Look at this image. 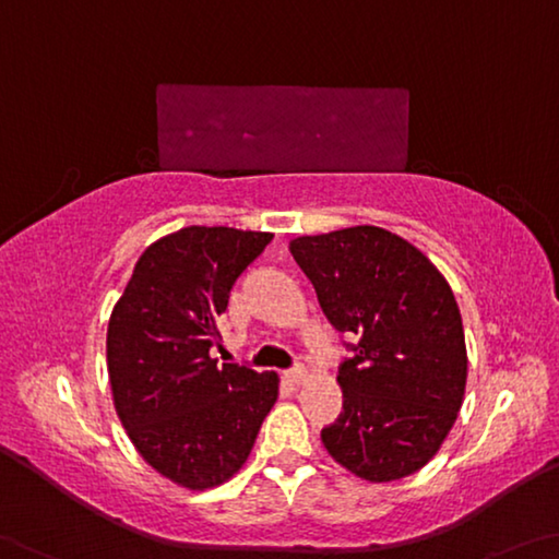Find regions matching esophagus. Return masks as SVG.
Returning a JSON list of instances; mask_svg holds the SVG:
<instances>
[{
    "label": "esophagus",
    "mask_w": 559,
    "mask_h": 559,
    "mask_svg": "<svg viewBox=\"0 0 559 559\" xmlns=\"http://www.w3.org/2000/svg\"><path fill=\"white\" fill-rule=\"evenodd\" d=\"M286 378L290 380V383H296V385H300V383H304V380L308 378V370H306L304 366H296V368H290V370H286Z\"/></svg>",
    "instance_id": "esophagus-1"
}]
</instances>
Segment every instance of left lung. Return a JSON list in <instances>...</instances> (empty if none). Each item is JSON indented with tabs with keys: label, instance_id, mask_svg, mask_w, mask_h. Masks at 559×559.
Instances as JSON below:
<instances>
[{
	"label": "left lung",
	"instance_id": "1",
	"mask_svg": "<svg viewBox=\"0 0 559 559\" xmlns=\"http://www.w3.org/2000/svg\"><path fill=\"white\" fill-rule=\"evenodd\" d=\"M290 253L323 313L356 343L338 368L343 413L321 430L335 463L368 483L418 473L465 395L463 318L442 273L378 226L298 236Z\"/></svg>",
	"mask_w": 559,
	"mask_h": 559
}]
</instances>
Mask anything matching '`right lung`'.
<instances>
[{"label":"right lung","mask_w":559,"mask_h":559,"mask_svg":"<svg viewBox=\"0 0 559 559\" xmlns=\"http://www.w3.org/2000/svg\"><path fill=\"white\" fill-rule=\"evenodd\" d=\"M273 234L186 226L141 253L114 306L106 366L131 442L168 480L209 490L251 455L278 376L211 358L236 278Z\"/></svg>","instance_id":"right-lung-1"}]
</instances>
